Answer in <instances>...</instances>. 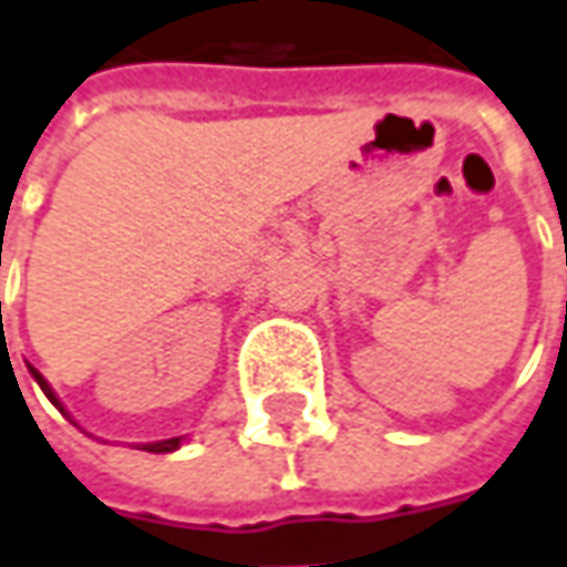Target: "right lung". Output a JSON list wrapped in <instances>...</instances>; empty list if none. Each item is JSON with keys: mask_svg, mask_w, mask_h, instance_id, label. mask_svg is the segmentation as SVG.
I'll return each instance as SVG.
<instances>
[{"mask_svg": "<svg viewBox=\"0 0 567 567\" xmlns=\"http://www.w3.org/2000/svg\"><path fill=\"white\" fill-rule=\"evenodd\" d=\"M30 373H33V380L40 382V389L47 392V399H50L52 404H55V408H59V411L65 414V408H62V401L55 399V392H52V389H50V382H47V380H43V377H40V370H33V367H30ZM178 445H182V436H175V440H163V442H147V445H144V452H156V455H163V452H175Z\"/></svg>", "mask_w": 567, "mask_h": 567, "instance_id": "add662e5", "label": "right lung"}]
</instances>
